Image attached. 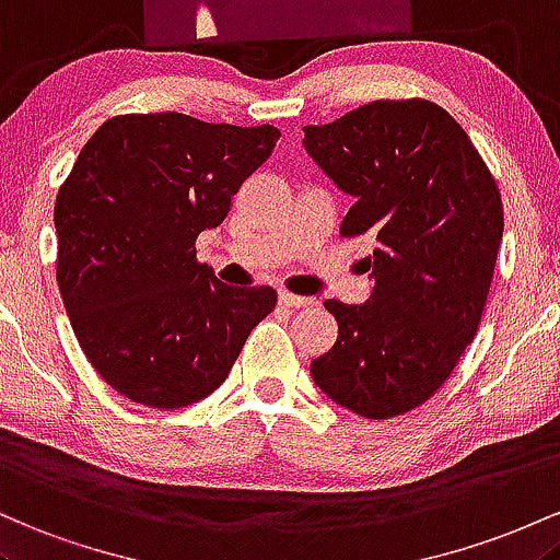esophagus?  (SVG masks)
<instances>
[{
    "instance_id": "34e87169",
    "label": "esophagus",
    "mask_w": 560,
    "mask_h": 560,
    "mask_svg": "<svg viewBox=\"0 0 560 560\" xmlns=\"http://www.w3.org/2000/svg\"><path fill=\"white\" fill-rule=\"evenodd\" d=\"M280 304L285 306V310H304V306H310V304H314L312 299H306V296H296V293H288V291H280Z\"/></svg>"
}]
</instances>
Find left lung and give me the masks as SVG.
I'll use <instances>...</instances> for the list:
<instances>
[{
  "label": "left lung",
  "instance_id": "8db88e82",
  "mask_svg": "<svg viewBox=\"0 0 560 560\" xmlns=\"http://www.w3.org/2000/svg\"><path fill=\"white\" fill-rule=\"evenodd\" d=\"M304 148L354 198L341 235H373L362 306L325 301L338 341L312 362L336 405L386 420L425 405L474 341L502 241L498 182L466 129L423 97L373 100Z\"/></svg>",
  "mask_w": 560,
  "mask_h": 560
}]
</instances>
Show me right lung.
<instances>
[{"label":"right lung","instance_id":"add662e5","mask_svg":"<svg viewBox=\"0 0 560 560\" xmlns=\"http://www.w3.org/2000/svg\"><path fill=\"white\" fill-rule=\"evenodd\" d=\"M278 137L127 113L81 148L55 200V272L81 351L127 399L177 410L209 397L278 304L275 288L224 285L196 259Z\"/></svg>","mask_w":560,"mask_h":560}]
</instances>
